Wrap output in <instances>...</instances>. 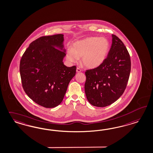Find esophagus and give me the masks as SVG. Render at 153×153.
Wrapping results in <instances>:
<instances>
[{"label": "esophagus", "instance_id": "34e87169", "mask_svg": "<svg viewBox=\"0 0 153 153\" xmlns=\"http://www.w3.org/2000/svg\"><path fill=\"white\" fill-rule=\"evenodd\" d=\"M76 72H81V69L79 68H77V69H76Z\"/></svg>", "mask_w": 153, "mask_h": 153}]
</instances>
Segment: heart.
<instances>
[{
    "instance_id": "b5f03b06",
    "label": "heart",
    "mask_w": 153,
    "mask_h": 153,
    "mask_svg": "<svg viewBox=\"0 0 153 153\" xmlns=\"http://www.w3.org/2000/svg\"><path fill=\"white\" fill-rule=\"evenodd\" d=\"M110 45L105 37H90L78 41L69 48L66 58L71 63H76L81 57L82 63L89 68H95L105 60Z\"/></svg>"
}]
</instances>
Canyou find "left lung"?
<instances>
[{"mask_svg":"<svg viewBox=\"0 0 153 153\" xmlns=\"http://www.w3.org/2000/svg\"><path fill=\"white\" fill-rule=\"evenodd\" d=\"M112 37L105 60L85 72V94L90 103L96 107H105L117 100L126 89L130 75L131 62L126 47L115 35Z\"/></svg>","mask_w":153,"mask_h":153,"instance_id":"1","label":"left lung"}]
</instances>
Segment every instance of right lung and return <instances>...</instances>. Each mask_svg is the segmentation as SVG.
Returning a JSON list of instances; mask_svg holds the SVG:
<instances>
[{
  "label": "right lung",
  "mask_w": 153,
  "mask_h": 153,
  "mask_svg": "<svg viewBox=\"0 0 153 153\" xmlns=\"http://www.w3.org/2000/svg\"><path fill=\"white\" fill-rule=\"evenodd\" d=\"M64 40L62 34L40 37L30 44L20 60L23 89L31 100L46 108L62 103L76 74L75 65L64 64Z\"/></svg>",
  "instance_id": "right-lung-1"
}]
</instances>
